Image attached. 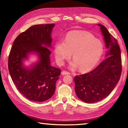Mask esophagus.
Here are the masks:
<instances>
[{
    "label": "esophagus",
    "mask_w": 128,
    "mask_h": 128,
    "mask_svg": "<svg viewBox=\"0 0 128 128\" xmlns=\"http://www.w3.org/2000/svg\"><path fill=\"white\" fill-rule=\"evenodd\" d=\"M62 75H66V74H70V73H69L68 72H66V71H65L63 70L62 72Z\"/></svg>",
    "instance_id": "esophagus-1"
}]
</instances>
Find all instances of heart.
<instances>
[{"label":"heart","instance_id":"1","mask_svg":"<svg viewBox=\"0 0 128 128\" xmlns=\"http://www.w3.org/2000/svg\"><path fill=\"white\" fill-rule=\"evenodd\" d=\"M103 52V44L88 32L74 30L69 32L64 41H57L54 46L56 62L62 65L71 56V69L78 67L81 72L92 69L98 63Z\"/></svg>","mask_w":128,"mask_h":128}]
</instances>
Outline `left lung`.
<instances>
[{
	"instance_id": "left-lung-1",
	"label": "left lung",
	"mask_w": 128,
	"mask_h": 128,
	"mask_svg": "<svg viewBox=\"0 0 128 128\" xmlns=\"http://www.w3.org/2000/svg\"><path fill=\"white\" fill-rule=\"evenodd\" d=\"M98 25L107 48L106 59L90 72L74 78L77 97L88 103L97 102L110 95L120 80L122 69L121 51L118 41L105 26Z\"/></svg>"
}]
</instances>
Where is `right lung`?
I'll list each match as a JSON object with an SVG mask.
<instances>
[{
    "label": "right lung",
    "mask_w": 128,
    "mask_h": 128,
    "mask_svg": "<svg viewBox=\"0 0 128 128\" xmlns=\"http://www.w3.org/2000/svg\"><path fill=\"white\" fill-rule=\"evenodd\" d=\"M54 24L35 25L15 39L8 58V70L14 85L29 100L42 102L52 96L61 70L51 65L49 48L52 47ZM32 54L38 60L26 66Z\"/></svg>",
    "instance_id": "1"
}]
</instances>
